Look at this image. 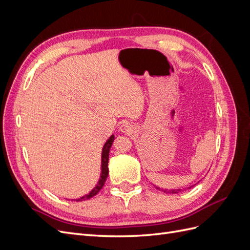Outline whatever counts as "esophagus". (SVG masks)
<instances>
[{"label": "esophagus", "instance_id": "esophagus-1", "mask_svg": "<svg viewBox=\"0 0 250 250\" xmlns=\"http://www.w3.org/2000/svg\"><path fill=\"white\" fill-rule=\"evenodd\" d=\"M120 130L124 133H130V132H132V126L128 123H124L121 125Z\"/></svg>", "mask_w": 250, "mask_h": 250}]
</instances>
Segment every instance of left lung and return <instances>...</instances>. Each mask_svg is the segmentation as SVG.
<instances>
[{
  "instance_id": "left-lung-1",
  "label": "left lung",
  "mask_w": 250,
  "mask_h": 250,
  "mask_svg": "<svg viewBox=\"0 0 250 250\" xmlns=\"http://www.w3.org/2000/svg\"><path fill=\"white\" fill-rule=\"evenodd\" d=\"M192 188V187H188V188ZM156 188H158V190H163L164 192H168V193H169V192H170V193H178L179 191H181L180 188H179V190H169V191H168V190H164V188H160L158 187H156Z\"/></svg>"
}]
</instances>
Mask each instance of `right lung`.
Masks as SVG:
<instances>
[{
  "label": "right lung",
  "mask_w": 250,
  "mask_h": 250,
  "mask_svg": "<svg viewBox=\"0 0 250 250\" xmlns=\"http://www.w3.org/2000/svg\"><path fill=\"white\" fill-rule=\"evenodd\" d=\"M113 140H115V135L112 134V135H110V138L106 141V143H105L103 146L102 158H101V176L99 178V181H98V184L88 194L82 196V197H80L79 199H73L74 201L75 200L82 201V200L92 198L95 195L99 193V191L103 188L105 181H106V178L108 176V157H109V150H110V147L113 143Z\"/></svg>",
  "instance_id": "right-lung-1"
}]
</instances>
